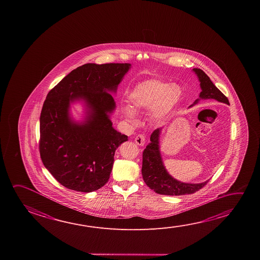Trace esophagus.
<instances>
[{"mask_svg": "<svg viewBox=\"0 0 260 260\" xmlns=\"http://www.w3.org/2000/svg\"><path fill=\"white\" fill-rule=\"evenodd\" d=\"M135 142L137 145L139 146H144L145 145V137L141 134H139L138 136L135 138Z\"/></svg>", "mask_w": 260, "mask_h": 260, "instance_id": "34e87169", "label": "esophagus"}]
</instances>
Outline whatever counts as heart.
<instances>
[{"mask_svg":"<svg viewBox=\"0 0 260 260\" xmlns=\"http://www.w3.org/2000/svg\"><path fill=\"white\" fill-rule=\"evenodd\" d=\"M181 97V89L177 84H168L157 80L139 83L128 95V109L125 115L132 123H137L134 113L150 110L154 119H164L170 114Z\"/></svg>","mask_w":260,"mask_h":260,"instance_id":"obj_1","label":"heart"}]
</instances>
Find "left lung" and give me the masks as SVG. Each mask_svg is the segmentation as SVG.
<instances>
[{"label": "left lung", "instance_id": "8db88e82", "mask_svg": "<svg viewBox=\"0 0 260 260\" xmlns=\"http://www.w3.org/2000/svg\"><path fill=\"white\" fill-rule=\"evenodd\" d=\"M192 72L195 73L200 81L201 92L199 99H197L189 108L198 104L201 100H215L218 103L230 105L228 98L214 85L209 77L202 70L194 68L192 69ZM162 128L163 127L152 132L150 135V142L143 151L141 173L145 183L156 193L161 195L181 196L200 190L209 182V179L201 183H187L174 179L167 171L162 159L159 144Z\"/></svg>", "mask_w": 260, "mask_h": 260}]
</instances>
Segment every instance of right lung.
Masks as SVG:
<instances>
[{
	"label": "right lung",
	"instance_id": "1",
	"mask_svg": "<svg viewBox=\"0 0 260 260\" xmlns=\"http://www.w3.org/2000/svg\"><path fill=\"white\" fill-rule=\"evenodd\" d=\"M131 63H86L72 71L51 89L40 117V154L56 180L76 191H95L110 179L116 149L128 136L116 131L112 94ZM80 103L77 121L71 105Z\"/></svg>",
	"mask_w": 260,
	"mask_h": 260
}]
</instances>
